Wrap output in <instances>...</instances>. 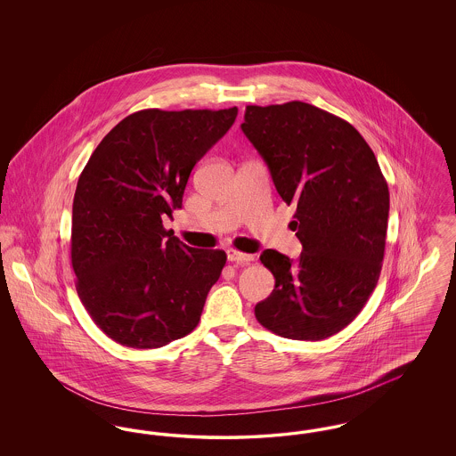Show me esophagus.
<instances>
[{"mask_svg":"<svg viewBox=\"0 0 456 456\" xmlns=\"http://www.w3.org/2000/svg\"><path fill=\"white\" fill-rule=\"evenodd\" d=\"M227 260L238 263V265H246V263L255 260V256L253 255H246V253H239L236 249H229L227 251Z\"/></svg>","mask_w":456,"mask_h":456,"instance_id":"obj_1","label":"esophagus"}]
</instances>
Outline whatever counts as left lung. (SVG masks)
<instances>
[{
  "label": "left lung",
  "mask_w": 456,
  "mask_h": 456,
  "mask_svg": "<svg viewBox=\"0 0 456 456\" xmlns=\"http://www.w3.org/2000/svg\"><path fill=\"white\" fill-rule=\"evenodd\" d=\"M240 130L268 166L303 244L290 260L275 249L260 260L275 277L256 304L266 330L323 340L344 330L372 294L385 256L390 193L366 140L350 123L301 101L246 106Z\"/></svg>",
  "instance_id": "obj_1"
}]
</instances>
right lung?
Masks as SVG:
<instances>
[{
	"mask_svg": "<svg viewBox=\"0 0 456 456\" xmlns=\"http://www.w3.org/2000/svg\"><path fill=\"white\" fill-rule=\"evenodd\" d=\"M238 108L143 109L119 121L78 177L71 266L90 318L109 338L157 348L195 330L225 265L164 229L196 162L234 125Z\"/></svg>",
	"mask_w": 456,
	"mask_h": 456,
	"instance_id": "obj_1",
	"label": "right lung"
}]
</instances>
